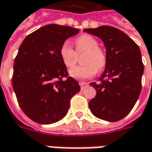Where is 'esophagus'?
<instances>
[{
    "label": "esophagus",
    "instance_id": "1",
    "mask_svg": "<svg viewBox=\"0 0 152 152\" xmlns=\"http://www.w3.org/2000/svg\"><path fill=\"white\" fill-rule=\"evenodd\" d=\"M79 85L81 86V88H82V90H83V89H85L88 86V83H84V82H80L79 83Z\"/></svg>",
    "mask_w": 152,
    "mask_h": 152
}]
</instances>
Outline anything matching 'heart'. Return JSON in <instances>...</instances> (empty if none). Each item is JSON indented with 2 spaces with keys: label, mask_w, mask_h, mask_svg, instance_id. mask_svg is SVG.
Masks as SVG:
<instances>
[{
  "label": "heart",
  "mask_w": 152,
  "mask_h": 152,
  "mask_svg": "<svg viewBox=\"0 0 152 152\" xmlns=\"http://www.w3.org/2000/svg\"><path fill=\"white\" fill-rule=\"evenodd\" d=\"M76 52L79 54L85 53L83 57V65L76 66L69 71V76L77 80L88 79L95 75L98 69H102L106 62L105 55L99 48V43L94 37L83 35L76 40ZM76 52L70 43L66 41L61 45L59 55L63 64L67 68L73 67L77 60Z\"/></svg>",
  "instance_id": "heart-1"
}]
</instances>
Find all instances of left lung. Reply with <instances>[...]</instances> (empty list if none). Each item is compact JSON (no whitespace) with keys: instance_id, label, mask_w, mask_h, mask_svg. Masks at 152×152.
<instances>
[{"instance_id":"left-lung-1","label":"left lung","mask_w":152,"mask_h":152,"mask_svg":"<svg viewBox=\"0 0 152 152\" xmlns=\"http://www.w3.org/2000/svg\"><path fill=\"white\" fill-rule=\"evenodd\" d=\"M83 31L100 38L106 49L105 69L99 83H90L96 96L89 101V109L99 119L117 122L131 111L141 92L140 49L128 35L111 26Z\"/></svg>"}]
</instances>
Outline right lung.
<instances>
[{"label": "right lung", "instance_id": "add662e5", "mask_svg": "<svg viewBox=\"0 0 152 152\" xmlns=\"http://www.w3.org/2000/svg\"><path fill=\"white\" fill-rule=\"evenodd\" d=\"M77 33L79 29L48 24L21 43L12 82L20 108L32 121L40 124L60 121L69 110L70 99L80 91L77 81L67 77L59 55L61 45Z\"/></svg>", "mask_w": 152, "mask_h": 152}]
</instances>
